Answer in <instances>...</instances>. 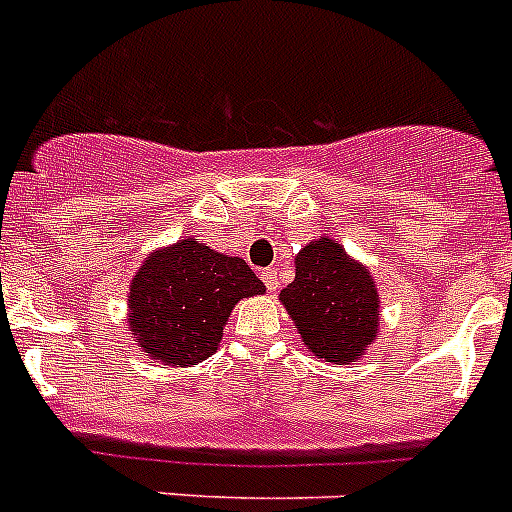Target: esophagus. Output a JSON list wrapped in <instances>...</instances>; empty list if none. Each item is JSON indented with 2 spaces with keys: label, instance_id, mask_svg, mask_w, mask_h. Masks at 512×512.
<instances>
[{
  "label": "esophagus",
  "instance_id": "34e87169",
  "mask_svg": "<svg viewBox=\"0 0 512 512\" xmlns=\"http://www.w3.org/2000/svg\"><path fill=\"white\" fill-rule=\"evenodd\" d=\"M261 279H264L266 289H269L271 294H276V292H279V276H276V271H271V269L261 271Z\"/></svg>",
  "mask_w": 512,
  "mask_h": 512
}]
</instances>
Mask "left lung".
<instances>
[{
	"label": "left lung",
	"instance_id": "left-lung-1",
	"mask_svg": "<svg viewBox=\"0 0 512 512\" xmlns=\"http://www.w3.org/2000/svg\"><path fill=\"white\" fill-rule=\"evenodd\" d=\"M279 299L304 348L325 363H355L381 332L373 274L330 236L314 238L297 253L294 281Z\"/></svg>",
	"mask_w": 512,
	"mask_h": 512
}]
</instances>
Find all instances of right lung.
<instances>
[{
    "label": "right lung",
    "mask_w": 512,
    "mask_h": 512,
    "mask_svg": "<svg viewBox=\"0 0 512 512\" xmlns=\"http://www.w3.org/2000/svg\"><path fill=\"white\" fill-rule=\"evenodd\" d=\"M264 292V281L243 259L182 238L142 261L126 292V322L149 360L187 368L218 350L241 299Z\"/></svg>",
    "instance_id": "1"
}]
</instances>
